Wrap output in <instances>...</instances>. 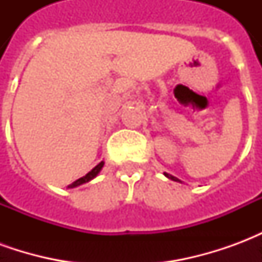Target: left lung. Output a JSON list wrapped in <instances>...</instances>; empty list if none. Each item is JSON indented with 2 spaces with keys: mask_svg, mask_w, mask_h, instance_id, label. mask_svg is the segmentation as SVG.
<instances>
[{
  "mask_svg": "<svg viewBox=\"0 0 262 262\" xmlns=\"http://www.w3.org/2000/svg\"><path fill=\"white\" fill-rule=\"evenodd\" d=\"M164 176L167 177V178H170V180H172V181H177V182H181L178 178H176L174 176H171V174H167V172H164Z\"/></svg>",
  "mask_w": 262,
  "mask_h": 262,
  "instance_id": "1",
  "label": "left lung"
}]
</instances>
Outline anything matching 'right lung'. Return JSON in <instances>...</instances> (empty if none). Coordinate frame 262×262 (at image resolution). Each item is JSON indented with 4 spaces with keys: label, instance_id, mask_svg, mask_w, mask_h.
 <instances>
[{
    "label": "right lung",
    "instance_id": "1",
    "mask_svg": "<svg viewBox=\"0 0 262 262\" xmlns=\"http://www.w3.org/2000/svg\"><path fill=\"white\" fill-rule=\"evenodd\" d=\"M103 164H105V163H103V161H101V163H99V164H98V165H95V167H94V168H92V170L90 171L88 174H85V176H84V177H81V178H78V180L73 182V184H70L69 188L80 187V185H82V184H85V182H90V181H91V180H94V178H95V177H97L98 174H99V171L102 170Z\"/></svg>",
    "mask_w": 262,
    "mask_h": 262
}]
</instances>
